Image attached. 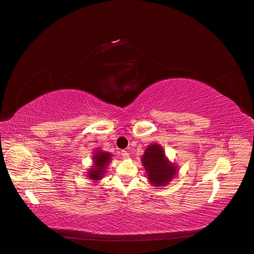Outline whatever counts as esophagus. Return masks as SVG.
Instances as JSON below:
<instances>
[{
    "instance_id": "esophagus-1",
    "label": "esophagus",
    "mask_w": 254,
    "mask_h": 254,
    "mask_svg": "<svg viewBox=\"0 0 254 254\" xmlns=\"http://www.w3.org/2000/svg\"><path fill=\"white\" fill-rule=\"evenodd\" d=\"M122 156L124 159H128L129 158V153L127 151H122Z\"/></svg>"
}]
</instances>
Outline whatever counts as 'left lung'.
Listing matches in <instances>:
<instances>
[{"instance_id":"obj_1","label":"left lung","mask_w":254,"mask_h":254,"mask_svg":"<svg viewBox=\"0 0 254 254\" xmlns=\"http://www.w3.org/2000/svg\"><path fill=\"white\" fill-rule=\"evenodd\" d=\"M141 163L148 181L155 188H163L169 184L178 173V166L170 162L163 146L158 143L148 145L142 155Z\"/></svg>"}]
</instances>
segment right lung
<instances>
[{
  "label": "right lung",
  "mask_w": 254,
  "mask_h": 254,
  "mask_svg": "<svg viewBox=\"0 0 254 254\" xmlns=\"http://www.w3.org/2000/svg\"><path fill=\"white\" fill-rule=\"evenodd\" d=\"M111 157L112 154L110 152L104 151L99 148L93 152L92 165L90 166V168L85 174L86 177L90 180V182L96 184L105 176L106 170L112 161Z\"/></svg>",
  "instance_id": "add662e5"
}]
</instances>
